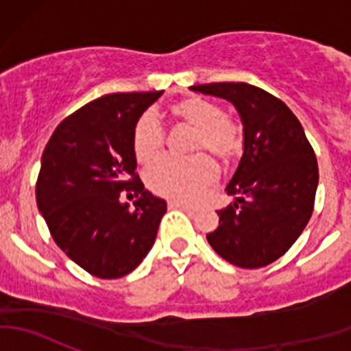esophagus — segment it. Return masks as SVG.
Returning a JSON list of instances; mask_svg holds the SVG:
<instances>
[{
	"label": "esophagus",
	"instance_id": "34e87169",
	"mask_svg": "<svg viewBox=\"0 0 351 351\" xmlns=\"http://www.w3.org/2000/svg\"><path fill=\"white\" fill-rule=\"evenodd\" d=\"M169 208H180V210L186 212L189 215L195 214V208L189 207V205H185V204H180V202H169Z\"/></svg>",
	"mask_w": 351,
	"mask_h": 351
}]
</instances>
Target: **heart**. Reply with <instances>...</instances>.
Listing matches in <instances>:
<instances>
[{
  "mask_svg": "<svg viewBox=\"0 0 351 351\" xmlns=\"http://www.w3.org/2000/svg\"><path fill=\"white\" fill-rule=\"evenodd\" d=\"M173 119L192 127V151H210L222 161L236 158L241 151V127L232 117L222 113L221 107L207 98L189 97L169 108ZM165 144V132L153 113H144L137 120L132 134L134 156L147 165L158 158ZM219 168L207 154L190 159L162 158L149 166L146 183L158 195L176 202L193 204L217 180Z\"/></svg>",
  "mask_w": 351,
  "mask_h": 351,
  "instance_id": "b5f03b06",
  "label": "heart"
}]
</instances>
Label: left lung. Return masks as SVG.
Here are the masks:
<instances>
[{
    "mask_svg": "<svg viewBox=\"0 0 351 351\" xmlns=\"http://www.w3.org/2000/svg\"><path fill=\"white\" fill-rule=\"evenodd\" d=\"M228 100L243 122V156L226 186L234 202L217 210L212 250L239 268L274 263L297 241L314 208L319 171L297 117L282 100L247 83L190 86Z\"/></svg>",
    "mask_w": 351,
    "mask_h": 351,
    "instance_id": "8db88e82",
    "label": "left lung"
}]
</instances>
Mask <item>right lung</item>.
Listing matches in <instances>:
<instances>
[{"mask_svg":"<svg viewBox=\"0 0 351 351\" xmlns=\"http://www.w3.org/2000/svg\"><path fill=\"white\" fill-rule=\"evenodd\" d=\"M162 91L112 93L62 120L45 146L37 207L56 244L88 274L120 278L153 247L166 202L136 175L132 134ZM123 193L140 197L134 208Z\"/></svg>","mask_w":351,"mask_h":351,"instance_id":"right-lung-1","label":"right lung"}]
</instances>
